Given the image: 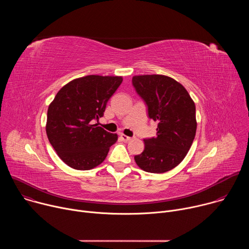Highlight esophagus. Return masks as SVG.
Here are the masks:
<instances>
[{
    "label": "esophagus",
    "instance_id": "esophagus-1",
    "mask_svg": "<svg viewBox=\"0 0 249 249\" xmlns=\"http://www.w3.org/2000/svg\"><path fill=\"white\" fill-rule=\"evenodd\" d=\"M120 138H121V140H122L123 142H129V141L132 140L131 137H128V136L124 135V134H121V135H120Z\"/></svg>",
    "mask_w": 249,
    "mask_h": 249
}]
</instances>
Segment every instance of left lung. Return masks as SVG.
<instances>
[{
    "label": "left lung",
    "instance_id": "8db88e82",
    "mask_svg": "<svg viewBox=\"0 0 249 249\" xmlns=\"http://www.w3.org/2000/svg\"><path fill=\"white\" fill-rule=\"evenodd\" d=\"M132 84L146 102L149 117L159 123L157 137L144 140L145 150L135 161L147 172H166L183 160L193 143L195 103L181 84L166 76H134Z\"/></svg>",
    "mask_w": 249,
    "mask_h": 249
}]
</instances>
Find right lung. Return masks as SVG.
Returning a JSON list of instances; mask_svg holds the SVG:
<instances>
[{
	"instance_id": "1",
	"label": "right lung",
	"mask_w": 249,
	"mask_h": 249,
	"mask_svg": "<svg viewBox=\"0 0 249 249\" xmlns=\"http://www.w3.org/2000/svg\"><path fill=\"white\" fill-rule=\"evenodd\" d=\"M122 77L90 75L65 85L50 103L46 133L59 158L70 167L89 170L99 165L116 143L111 134L92 124L103 116L106 103Z\"/></svg>"
}]
</instances>
